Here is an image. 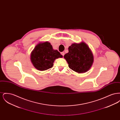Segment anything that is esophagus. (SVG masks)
Returning a JSON list of instances; mask_svg holds the SVG:
<instances>
[{
  "instance_id": "obj_1",
  "label": "esophagus",
  "mask_w": 120,
  "mask_h": 120,
  "mask_svg": "<svg viewBox=\"0 0 120 120\" xmlns=\"http://www.w3.org/2000/svg\"><path fill=\"white\" fill-rule=\"evenodd\" d=\"M61 54L63 55V56H64V54H65L64 52H61Z\"/></svg>"
}]
</instances>
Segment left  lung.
Returning a JSON list of instances; mask_svg holds the SVG:
<instances>
[{"label": "left lung", "instance_id": "1", "mask_svg": "<svg viewBox=\"0 0 120 120\" xmlns=\"http://www.w3.org/2000/svg\"><path fill=\"white\" fill-rule=\"evenodd\" d=\"M68 52L64 56L69 68L78 73L88 71L94 63V55L88 45L84 42L73 43L69 46Z\"/></svg>", "mask_w": 120, "mask_h": 120}]
</instances>
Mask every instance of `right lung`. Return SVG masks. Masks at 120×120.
<instances>
[{
    "label": "right lung",
    "instance_id": "1",
    "mask_svg": "<svg viewBox=\"0 0 120 120\" xmlns=\"http://www.w3.org/2000/svg\"><path fill=\"white\" fill-rule=\"evenodd\" d=\"M63 57L57 50L53 49L48 42H40L35 46L30 54V60L36 69L43 71L51 68L55 59Z\"/></svg>",
    "mask_w": 120,
    "mask_h": 120
}]
</instances>
